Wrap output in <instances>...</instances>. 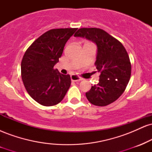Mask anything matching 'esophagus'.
Listing matches in <instances>:
<instances>
[{
  "mask_svg": "<svg viewBox=\"0 0 152 152\" xmlns=\"http://www.w3.org/2000/svg\"><path fill=\"white\" fill-rule=\"evenodd\" d=\"M71 81H75V82H78L82 80L81 78L78 77V76H76V75H71Z\"/></svg>",
  "mask_w": 152,
  "mask_h": 152,
  "instance_id": "esophagus-1",
  "label": "esophagus"
}]
</instances>
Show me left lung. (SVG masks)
Returning a JSON list of instances; mask_svg holds the SVG:
<instances>
[{
    "mask_svg": "<svg viewBox=\"0 0 152 152\" xmlns=\"http://www.w3.org/2000/svg\"><path fill=\"white\" fill-rule=\"evenodd\" d=\"M74 36L91 40L98 48L95 66L100 78L86 92V98L95 106L109 105L121 96L129 81L132 65L128 53L119 41L101 28H82Z\"/></svg>",
    "mask_w": 152,
    "mask_h": 152,
    "instance_id": "1",
    "label": "left lung"
}]
</instances>
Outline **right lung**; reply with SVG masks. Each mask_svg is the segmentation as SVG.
Returning <instances> with one entry per match:
<instances>
[{
    "label": "right lung",
    "mask_w": 152,
    "mask_h": 152,
    "mask_svg": "<svg viewBox=\"0 0 152 152\" xmlns=\"http://www.w3.org/2000/svg\"><path fill=\"white\" fill-rule=\"evenodd\" d=\"M77 28L46 31L28 48L21 61V78L28 94L41 105L50 106L63 100L71 86L70 75L60 74L58 62L68 40Z\"/></svg>",
    "instance_id": "1"
}]
</instances>
